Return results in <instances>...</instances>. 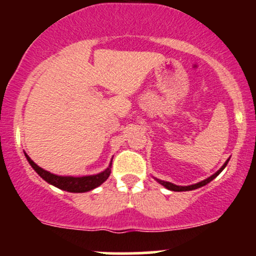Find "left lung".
<instances>
[{"label":"left lung","instance_id":"left-lung-1","mask_svg":"<svg viewBox=\"0 0 256 256\" xmlns=\"http://www.w3.org/2000/svg\"><path fill=\"white\" fill-rule=\"evenodd\" d=\"M228 160H230V158H228V160H226V162L224 164V165L222 166V168L219 170L218 172H216L214 173L213 176H210V178H207V179H204V180H202V182H200V183H198V184H192V185H189V186H178V185H174V184H172V183H168V182H164V180H158V183H160L161 185H164V186L165 188H167V189H170V190H172V192H189V190H194V189H198V188H201V186H204V185H206V184H208L210 183V182H212L214 178L216 177V176L219 174L220 172L222 171V170L225 168L226 167V165H228Z\"/></svg>","mask_w":256,"mask_h":256}]
</instances>
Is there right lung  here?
<instances>
[{"instance_id": "1", "label": "right lung", "mask_w": 256, "mask_h": 256, "mask_svg": "<svg viewBox=\"0 0 256 256\" xmlns=\"http://www.w3.org/2000/svg\"><path fill=\"white\" fill-rule=\"evenodd\" d=\"M25 156L28 158V164L32 166V168H34L44 180L48 182V183H50L52 185H54V186L58 188V189H62L64 192H85L95 189L98 185L104 183V180H107V178L110 177L112 171L110 162L108 168L104 170V172L98 173V174L85 176V177H62V176L52 174V173L40 168V166H37L36 164L28 158V155L25 154Z\"/></svg>"}]
</instances>
